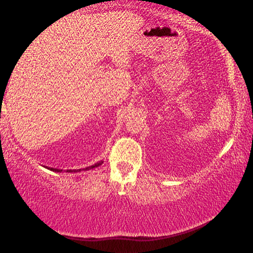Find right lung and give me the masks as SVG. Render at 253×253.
I'll list each match as a JSON object with an SVG mask.
<instances>
[{
	"mask_svg": "<svg viewBox=\"0 0 253 253\" xmlns=\"http://www.w3.org/2000/svg\"><path fill=\"white\" fill-rule=\"evenodd\" d=\"M102 164V162H98V163H96V164H93V165H91V166H88V168H85V169H67L66 172H69V173H77V172H80V170H89V169H95V168H98V166L99 165H101ZM48 169H50V170H53V172H62V169H53V168H46Z\"/></svg>",
	"mask_w": 253,
	"mask_h": 253,
	"instance_id": "right-lung-1",
	"label": "right lung"
}]
</instances>
